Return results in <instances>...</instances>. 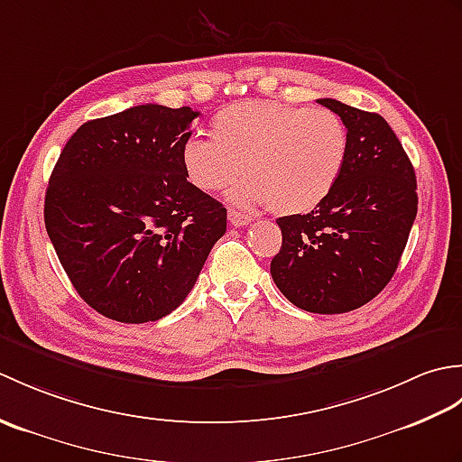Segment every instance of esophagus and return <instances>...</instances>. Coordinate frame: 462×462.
Segmentation results:
<instances>
[{
	"label": "esophagus",
	"mask_w": 462,
	"mask_h": 462,
	"mask_svg": "<svg viewBox=\"0 0 462 462\" xmlns=\"http://www.w3.org/2000/svg\"><path fill=\"white\" fill-rule=\"evenodd\" d=\"M228 222L232 226H236V228H240V226H248L252 222V218L248 214L244 212H238V210H228Z\"/></svg>",
	"instance_id": "1"
}]
</instances>
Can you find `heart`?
I'll use <instances>...</instances> for the list:
<instances>
[{
    "label": "heart",
    "mask_w": 462,
    "mask_h": 462,
    "mask_svg": "<svg viewBox=\"0 0 462 462\" xmlns=\"http://www.w3.org/2000/svg\"><path fill=\"white\" fill-rule=\"evenodd\" d=\"M212 139L190 136L180 146L186 180L218 192L238 179V204H270L280 214L310 212L328 199L347 159V129L323 106L244 101L210 121Z\"/></svg>",
    "instance_id": "obj_1"
}]
</instances>
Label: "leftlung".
<instances>
[{"label": "left lung", "instance_id": "obj_1", "mask_svg": "<svg viewBox=\"0 0 462 462\" xmlns=\"http://www.w3.org/2000/svg\"><path fill=\"white\" fill-rule=\"evenodd\" d=\"M319 105L347 129V159L328 199L278 218L272 278L293 306L346 313L365 306L399 266L417 216V179L389 123L336 99Z\"/></svg>", "mask_w": 462, "mask_h": 462}]
</instances>
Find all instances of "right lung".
Masks as SVG:
<instances>
[{
  "label": "right lung",
  "mask_w": 462,
  "mask_h": 462,
  "mask_svg": "<svg viewBox=\"0 0 462 462\" xmlns=\"http://www.w3.org/2000/svg\"><path fill=\"white\" fill-rule=\"evenodd\" d=\"M190 106L139 105L81 125L45 192V228L77 293L101 316L156 321L194 288L226 208L186 180Z\"/></svg>",
  "instance_id": "obj_1"
}]
</instances>
